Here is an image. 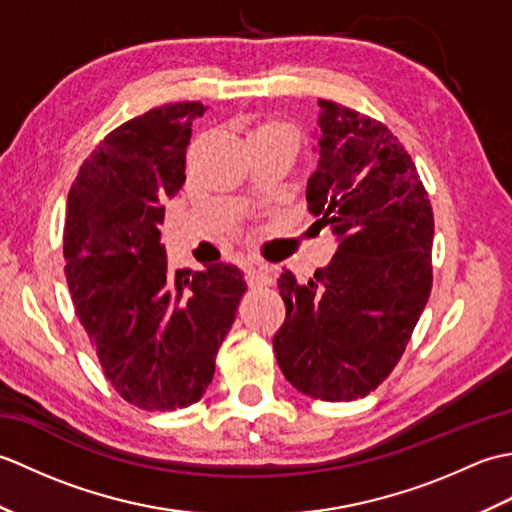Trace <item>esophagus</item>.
<instances>
[{"label": "esophagus", "instance_id": "1", "mask_svg": "<svg viewBox=\"0 0 512 512\" xmlns=\"http://www.w3.org/2000/svg\"><path fill=\"white\" fill-rule=\"evenodd\" d=\"M246 281L250 288H262V286H270L273 284V270L266 264L259 262H250L246 268Z\"/></svg>", "mask_w": 512, "mask_h": 512}]
</instances>
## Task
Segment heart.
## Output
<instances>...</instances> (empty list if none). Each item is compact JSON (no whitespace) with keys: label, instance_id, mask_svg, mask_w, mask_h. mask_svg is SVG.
<instances>
[{"label":"heart","instance_id":"b5f03b06","mask_svg":"<svg viewBox=\"0 0 512 512\" xmlns=\"http://www.w3.org/2000/svg\"><path fill=\"white\" fill-rule=\"evenodd\" d=\"M262 134H292V129L286 123H279V121H270L259 125L253 134L250 136H262Z\"/></svg>","mask_w":512,"mask_h":512}]
</instances>
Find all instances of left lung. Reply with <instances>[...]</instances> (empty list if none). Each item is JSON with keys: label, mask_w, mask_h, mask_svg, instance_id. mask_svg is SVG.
<instances>
[{"label": "left lung", "mask_w": 512, "mask_h": 512, "mask_svg": "<svg viewBox=\"0 0 512 512\" xmlns=\"http://www.w3.org/2000/svg\"><path fill=\"white\" fill-rule=\"evenodd\" d=\"M319 169L308 211L339 237L308 284L284 270L286 321L273 339L288 383L343 402L394 372L427 306L433 266L429 193L405 145L376 118L319 99Z\"/></svg>", "instance_id": "obj_1"}]
</instances>
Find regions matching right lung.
Listing matches in <instances>:
<instances>
[{"label":"right lung","instance_id":"obj_1","mask_svg":"<svg viewBox=\"0 0 512 512\" xmlns=\"http://www.w3.org/2000/svg\"><path fill=\"white\" fill-rule=\"evenodd\" d=\"M198 101L167 103L116 127L83 160L68 193L65 277L105 378L129 405L198 402L246 292L242 270L213 264L169 275L158 226L187 167Z\"/></svg>","mask_w":512,"mask_h":512}]
</instances>
